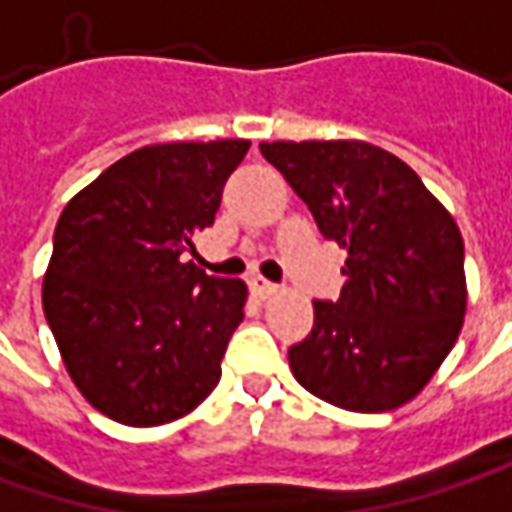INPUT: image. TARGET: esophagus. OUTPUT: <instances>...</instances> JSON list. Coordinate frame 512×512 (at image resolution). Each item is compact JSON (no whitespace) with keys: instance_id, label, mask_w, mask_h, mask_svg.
Segmentation results:
<instances>
[{"instance_id":"esophagus-1","label":"esophagus","mask_w":512,"mask_h":512,"mask_svg":"<svg viewBox=\"0 0 512 512\" xmlns=\"http://www.w3.org/2000/svg\"><path fill=\"white\" fill-rule=\"evenodd\" d=\"M247 282H250V291L259 296V299H268V296L279 294V285H273V282L262 279V276H250Z\"/></svg>"}]
</instances>
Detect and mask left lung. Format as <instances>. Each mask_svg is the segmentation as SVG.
Returning a JSON list of instances; mask_svg holds the SVG:
<instances>
[{
  "instance_id": "1",
  "label": "left lung",
  "mask_w": 512,
  "mask_h": 512,
  "mask_svg": "<svg viewBox=\"0 0 512 512\" xmlns=\"http://www.w3.org/2000/svg\"><path fill=\"white\" fill-rule=\"evenodd\" d=\"M308 204L325 239L348 250L337 302L291 345L294 377L348 412H389L444 363L467 311L464 239L415 169L366 141L259 143Z\"/></svg>"
}]
</instances>
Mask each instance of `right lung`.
Masks as SVG:
<instances>
[{"instance_id": "add662e5", "label": "right lung", "mask_w": 512, "mask_h": 512, "mask_svg": "<svg viewBox=\"0 0 512 512\" xmlns=\"http://www.w3.org/2000/svg\"><path fill=\"white\" fill-rule=\"evenodd\" d=\"M250 141L155 143L100 172L54 230L42 311L80 395L126 426L190 415L244 320L242 279L181 253L216 221Z\"/></svg>"}]
</instances>
